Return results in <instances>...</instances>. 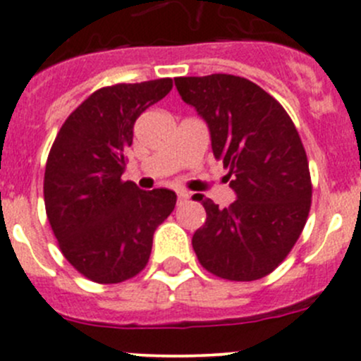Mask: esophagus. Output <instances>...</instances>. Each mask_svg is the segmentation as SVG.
<instances>
[{
	"label": "esophagus",
	"mask_w": 361,
	"mask_h": 361,
	"mask_svg": "<svg viewBox=\"0 0 361 361\" xmlns=\"http://www.w3.org/2000/svg\"><path fill=\"white\" fill-rule=\"evenodd\" d=\"M176 199H178V204H185V202L188 201V194H187V192L180 190V192H178Z\"/></svg>",
	"instance_id": "34e87169"
}]
</instances>
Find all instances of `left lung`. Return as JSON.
<instances>
[{"mask_svg":"<svg viewBox=\"0 0 361 361\" xmlns=\"http://www.w3.org/2000/svg\"><path fill=\"white\" fill-rule=\"evenodd\" d=\"M181 99L204 118L216 160L238 199L229 208L195 194L206 209L192 238L202 268L215 277H266L298 241L312 204L309 160L284 107L245 77H176Z\"/></svg>","mask_w":361,"mask_h":361,"instance_id":"obj_1","label":"left lung"}]
</instances>
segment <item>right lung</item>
Masks as SVG:
<instances>
[{
	"mask_svg": "<svg viewBox=\"0 0 361 361\" xmlns=\"http://www.w3.org/2000/svg\"><path fill=\"white\" fill-rule=\"evenodd\" d=\"M173 90V79L97 90L65 120L49 152L44 201L66 261L97 284L141 274L153 233L173 213L176 194L121 180L134 123Z\"/></svg>",
	"mask_w": 361,
	"mask_h": 361,
	"instance_id": "1",
	"label": "right lung"
}]
</instances>
